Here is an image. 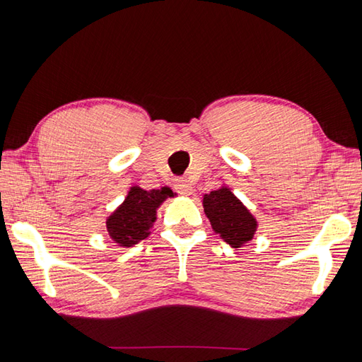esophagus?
I'll return each instance as SVG.
<instances>
[{
  "label": "esophagus",
  "instance_id": "1",
  "mask_svg": "<svg viewBox=\"0 0 362 362\" xmlns=\"http://www.w3.org/2000/svg\"><path fill=\"white\" fill-rule=\"evenodd\" d=\"M174 188H175L177 193L185 194V196H191V194H193V191H194L193 183H191L188 179H177Z\"/></svg>",
  "mask_w": 362,
  "mask_h": 362
}]
</instances>
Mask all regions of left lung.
I'll list each match as a JSON object with an SVG mask.
<instances>
[{
	"label": "left lung",
	"mask_w": 362,
	"mask_h": 362,
	"mask_svg": "<svg viewBox=\"0 0 362 362\" xmlns=\"http://www.w3.org/2000/svg\"><path fill=\"white\" fill-rule=\"evenodd\" d=\"M202 205L213 230L219 233L221 240L233 249H240L252 241L258 222L228 187L222 185L210 194H204Z\"/></svg>",
	"instance_id": "left-lung-1"
}]
</instances>
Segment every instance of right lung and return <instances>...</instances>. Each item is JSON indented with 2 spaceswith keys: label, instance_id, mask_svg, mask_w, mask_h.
I'll return each mask as SVG.
<instances>
[{
  "label": "right lung",
  "instance_id": "obj_1",
  "mask_svg": "<svg viewBox=\"0 0 362 362\" xmlns=\"http://www.w3.org/2000/svg\"><path fill=\"white\" fill-rule=\"evenodd\" d=\"M174 193L169 187L146 191L138 185L130 187L129 193L117 210L105 221L107 232L113 243L121 247H132L151 235L157 219V210Z\"/></svg>",
  "mask_w": 362,
  "mask_h": 362
}]
</instances>
